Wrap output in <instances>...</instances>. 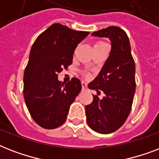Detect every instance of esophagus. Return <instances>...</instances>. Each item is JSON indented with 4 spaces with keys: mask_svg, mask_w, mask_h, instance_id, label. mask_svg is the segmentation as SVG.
<instances>
[{
    "mask_svg": "<svg viewBox=\"0 0 159 159\" xmlns=\"http://www.w3.org/2000/svg\"><path fill=\"white\" fill-rule=\"evenodd\" d=\"M82 90H87V84L85 82H82Z\"/></svg>",
    "mask_w": 159,
    "mask_h": 159,
    "instance_id": "34e87169",
    "label": "esophagus"
}]
</instances>
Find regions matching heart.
Here are the masks:
<instances>
[{
	"mask_svg": "<svg viewBox=\"0 0 159 159\" xmlns=\"http://www.w3.org/2000/svg\"><path fill=\"white\" fill-rule=\"evenodd\" d=\"M98 43H102V42H98ZM85 77H86V78H89L90 75L88 74V73H87V74L85 75Z\"/></svg>",
	"mask_w": 159,
	"mask_h": 159,
	"instance_id": "b5f03b06",
	"label": "heart"
}]
</instances>
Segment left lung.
I'll use <instances>...</instances> for the list:
<instances>
[{"instance_id":"obj_1","label":"left lung","mask_w":159,"mask_h":159,"mask_svg":"<svg viewBox=\"0 0 159 159\" xmlns=\"http://www.w3.org/2000/svg\"><path fill=\"white\" fill-rule=\"evenodd\" d=\"M111 41L108 59L96 78L89 83L97 94L105 93L102 99L93 95V101L86 106L89 127L100 134H111L123 125L128 118L135 92V64L131 54L127 34L117 26H110L92 34Z\"/></svg>"}]
</instances>
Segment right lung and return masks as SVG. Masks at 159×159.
<instances>
[{"label": "right lung", "mask_w": 159, "mask_h": 159, "mask_svg": "<svg viewBox=\"0 0 159 159\" xmlns=\"http://www.w3.org/2000/svg\"><path fill=\"white\" fill-rule=\"evenodd\" d=\"M89 34L55 23L36 39L24 74V97L33 120L53 129L64 123L69 107L82 90L78 78L62 83L57 75L72 63L78 43Z\"/></svg>", "instance_id": "right-lung-1"}]
</instances>
